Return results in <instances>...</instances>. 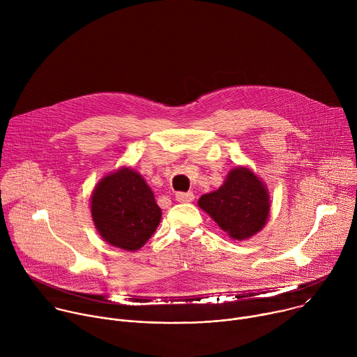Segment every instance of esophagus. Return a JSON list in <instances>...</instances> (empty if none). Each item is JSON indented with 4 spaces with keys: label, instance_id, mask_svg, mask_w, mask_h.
I'll return each mask as SVG.
<instances>
[{
    "label": "esophagus",
    "instance_id": "34e87169",
    "mask_svg": "<svg viewBox=\"0 0 357 357\" xmlns=\"http://www.w3.org/2000/svg\"><path fill=\"white\" fill-rule=\"evenodd\" d=\"M175 199L178 202H192L195 199V195L192 192H178L175 195Z\"/></svg>",
    "mask_w": 357,
    "mask_h": 357
}]
</instances>
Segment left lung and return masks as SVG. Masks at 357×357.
Instances as JSON below:
<instances>
[{"label": "left lung", "instance_id": "8db88e82", "mask_svg": "<svg viewBox=\"0 0 357 357\" xmlns=\"http://www.w3.org/2000/svg\"><path fill=\"white\" fill-rule=\"evenodd\" d=\"M197 206L233 240H247L267 225L271 200L267 185L247 167H234L223 185L202 195Z\"/></svg>", "mask_w": 357, "mask_h": 357}]
</instances>
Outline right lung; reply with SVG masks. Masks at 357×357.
Segmentation results:
<instances>
[{"label":"right lung","mask_w":357,"mask_h":357,"mask_svg":"<svg viewBox=\"0 0 357 357\" xmlns=\"http://www.w3.org/2000/svg\"><path fill=\"white\" fill-rule=\"evenodd\" d=\"M90 212L101 238L126 251L139 250L162 218L154 192L131 167H121L96 183Z\"/></svg>","instance_id":"obj_1"}]
</instances>
